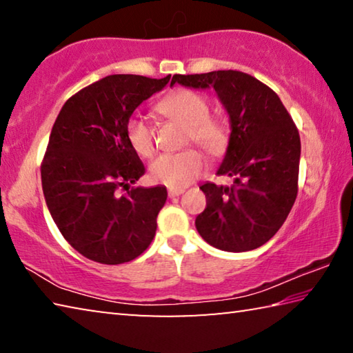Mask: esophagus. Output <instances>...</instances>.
Segmentation results:
<instances>
[{
	"label": "esophagus",
	"mask_w": 353,
	"mask_h": 353,
	"mask_svg": "<svg viewBox=\"0 0 353 353\" xmlns=\"http://www.w3.org/2000/svg\"><path fill=\"white\" fill-rule=\"evenodd\" d=\"M183 191H185L183 188H170L168 196H170V198H177V196H181Z\"/></svg>",
	"instance_id": "esophagus-1"
}]
</instances>
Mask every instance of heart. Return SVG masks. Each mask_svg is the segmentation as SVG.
Masks as SVG:
<instances>
[{
	"label": "heart",
	"mask_w": 353,
	"mask_h": 353,
	"mask_svg": "<svg viewBox=\"0 0 353 353\" xmlns=\"http://www.w3.org/2000/svg\"><path fill=\"white\" fill-rule=\"evenodd\" d=\"M157 112L185 126V143L193 141L207 154L216 157L229 145V130L223 121L210 117V104L199 93L177 90L160 101ZM126 137L130 148L140 157L148 159L154 154V132L145 119L130 118L126 124ZM204 166V157L199 151L185 149L177 154L159 155L149 166V177L170 188H183L202 174Z\"/></svg>",
	"instance_id": "b5f03b06"
}]
</instances>
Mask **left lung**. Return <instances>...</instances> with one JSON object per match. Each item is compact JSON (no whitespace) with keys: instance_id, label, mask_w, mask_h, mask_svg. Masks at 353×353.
<instances>
[{"instance_id":"1","label":"left lung","mask_w":353,"mask_h":353,"mask_svg":"<svg viewBox=\"0 0 353 353\" xmlns=\"http://www.w3.org/2000/svg\"><path fill=\"white\" fill-rule=\"evenodd\" d=\"M213 88L229 115L230 137L216 174L230 187L201 185L205 210L196 229L210 246L246 252L270 241L297 196L301 137L277 93L254 76L234 70L174 74L171 85Z\"/></svg>"}]
</instances>
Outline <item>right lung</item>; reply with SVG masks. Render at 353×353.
Returning a JSON list of instances; mask_svg holds the SVG:
<instances>
[{"instance_id":"obj_1","label":"right lung","mask_w":353,"mask_h":353,"mask_svg":"<svg viewBox=\"0 0 353 353\" xmlns=\"http://www.w3.org/2000/svg\"><path fill=\"white\" fill-rule=\"evenodd\" d=\"M163 79L112 74L73 94L59 112L41 162V187L52 219L77 252L119 265L145 252L157 230L166 188L132 187L145 166L126 124ZM128 187L126 195L117 190Z\"/></svg>"}]
</instances>
